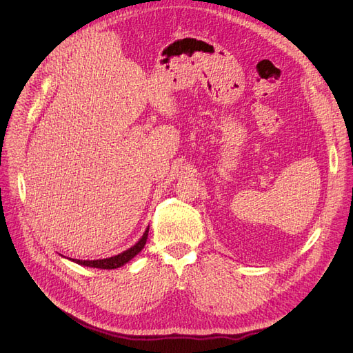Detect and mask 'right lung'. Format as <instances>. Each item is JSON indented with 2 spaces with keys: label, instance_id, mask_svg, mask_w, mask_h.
<instances>
[{
  "label": "right lung",
  "instance_id": "add662e5",
  "mask_svg": "<svg viewBox=\"0 0 353 353\" xmlns=\"http://www.w3.org/2000/svg\"><path fill=\"white\" fill-rule=\"evenodd\" d=\"M147 236H148V228L145 229V232L143 233V236L140 237L139 242L132 246L130 249L124 250L123 253H119L116 256L111 257H105V259H97V261H79V259H70L74 263L81 265V266H87V268H97V269H117L121 268L123 265H125L127 262L132 261L134 256H137L141 249L144 248L145 242H147Z\"/></svg>",
  "mask_w": 353,
  "mask_h": 353
}]
</instances>
